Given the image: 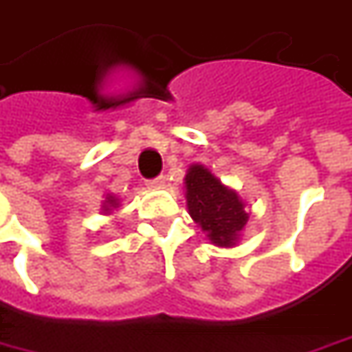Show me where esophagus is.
<instances>
[{
    "instance_id": "esophagus-1",
    "label": "esophagus",
    "mask_w": 352,
    "mask_h": 352,
    "mask_svg": "<svg viewBox=\"0 0 352 352\" xmlns=\"http://www.w3.org/2000/svg\"><path fill=\"white\" fill-rule=\"evenodd\" d=\"M148 186H150V188H164V186H166V177L160 175L156 177V179H152V181H148Z\"/></svg>"
}]
</instances>
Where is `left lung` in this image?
Wrapping results in <instances>:
<instances>
[{"label": "left lung", "mask_w": 352, "mask_h": 352, "mask_svg": "<svg viewBox=\"0 0 352 352\" xmlns=\"http://www.w3.org/2000/svg\"><path fill=\"white\" fill-rule=\"evenodd\" d=\"M186 210L196 226L216 246L233 248L248 221L245 200L223 185L206 166L192 164L185 175Z\"/></svg>", "instance_id": "left-lung-1"}]
</instances>
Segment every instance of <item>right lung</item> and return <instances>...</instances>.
<instances>
[{"label":"right lung","mask_w":352,"mask_h":352,"mask_svg":"<svg viewBox=\"0 0 352 352\" xmlns=\"http://www.w3.org/2000/svg\"><path fill=\"white\" fill-rule=\"evenodd\" d=\"M119 206H121V200H119L116 195L107 192V195H104V200H102L100 214H102V216H111V214H113V212H116Z\"/></svg>","instance_id":"right-lung-1"}]
</instances>
